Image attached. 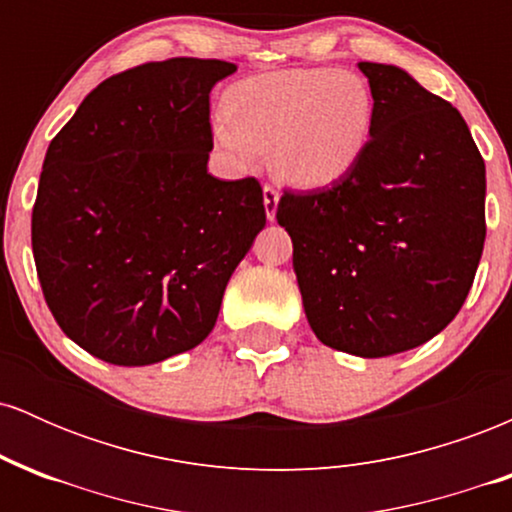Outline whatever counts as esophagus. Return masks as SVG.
Here are the masks:
<instances>
[{"mask_svg": "<svg viewBox=\"0 0 512 512\" xmlns=\"http://www.w3.org/2000/svg\"><path fill=\"white\" fill-rule=\"evenodd\" d=\"M262 197H264V211H267V219L274 221L276 204H279V190H276L274 185H264Z\"/></svg>", "mask_w": 512, "mask_h": 512, "instance_id": "34e87169", "label": "esophagus"}]
</instances>
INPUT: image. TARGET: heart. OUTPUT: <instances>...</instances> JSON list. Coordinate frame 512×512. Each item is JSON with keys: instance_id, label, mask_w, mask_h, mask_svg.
I'll use <instances>...</instances> for the list:
<instances>
[{"instance_id": "heart-1", "label": "heart", "mask_w": 512, "mask_h": 512, "mask_svg": "<svg viewBox=\"0 0 512 512\" xmlns=\"http://www.w3.org/2000/svg\"><path fill=\"white\" fill-rule=\"evenodd\" d=\"M214 137L236 161L272 149L279 175L303 187L344 178L366 154L373 93L354 72L284 69L238 81L223 98Z\"/></svg>"}]
</instances>
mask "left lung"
<instances>
[{
    "label": "left lung",
    "mask_w": 512,
    "mask_h": 512,
    "mask_svg": "<svg viewBox=\"0 0 512 512\" xmlns=\"http://www.w3.org/2000/svg\"><path fill=\"white\" fill-rule=\"evenodd\" d=\"M373 93L366 154L332 187L284 190L276 221L315 337L363 358L428 342L460 313L486 238V168L467 122L392 64Z\"/></svg>",
    "instance_id": "8db88e82"
}]
</instances>
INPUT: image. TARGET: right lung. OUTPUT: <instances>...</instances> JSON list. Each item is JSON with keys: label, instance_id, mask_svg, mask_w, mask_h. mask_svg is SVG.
Listing matches in <instances>:
<instances>
[{"label": "right lung", "instance_id": "right-lung-1", "mask_svg": "<svg viewBox=\"0 0 512 512\" xmlns=\"http://www.w3.org/2000/svg\"><path fill=\"white\" fill-rule=\"evenodd\" d=\"M233 72L197 57L125 69L48 146L35 269L62 332L101 361L149 366L204 342L267 223L260 180L207 173L209 93Z\"/></svg>", "mask_w": 512, "mask_h": 512}]
</instances>
